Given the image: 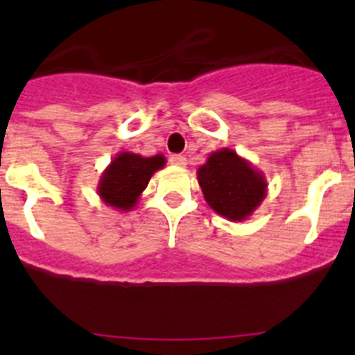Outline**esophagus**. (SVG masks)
<instances>
[{"label": "esophagus", "mask_w": 355, "mask_h": 355, "mask_svg": "<svg viewBox=\"0 0 355 355\" xmlns=\"http://www.w3.org/2000/svg\"><path fill=\"white\" fill-rule=\"evenodd\" d=\"M168 162H171L172 165H175V167H184V165H187V158L181 155H172L171 158H168Z\"/></svg>", "instance_id": "esophagus-1"}]
</instances>
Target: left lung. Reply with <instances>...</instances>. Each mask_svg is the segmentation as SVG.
<instances>
[{
  "label": "left lung",
  "instance_id": "8db88e82",
  "mask_svg": "<svg viewBox=\"0 0 355 355\" xmlns=\"http://www.w3.org/2000/svg\"><path fill=\"white\" fill-rule=\"evenodd\" d=\"M197 180L209 208L227 220L249 218L266 197V178L236 150L224 147L197 168Z\"/></svg>",
  "mask_w": 355,
  "mask_h": 355
}]
</instances>
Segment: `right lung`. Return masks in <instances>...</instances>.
<instances>
[{
	"instance_id": "obj_1",
	"label": "right lung",
	"mask_w": 355,
	"mask_h": 355,
	"mask_svg": "<svg viewBox=\"0 0 355 355\" xmlns=\"http://www.w3.org/2000/svg\"><path fill=\"white\" fill-rule=\"evenodd\" d=\"M165 156L146 158L130 150H122L103 171L97 183V196L110 208L131 211L149 184L156 171L165 167Z\"/></svg>"
}]
</instances>
